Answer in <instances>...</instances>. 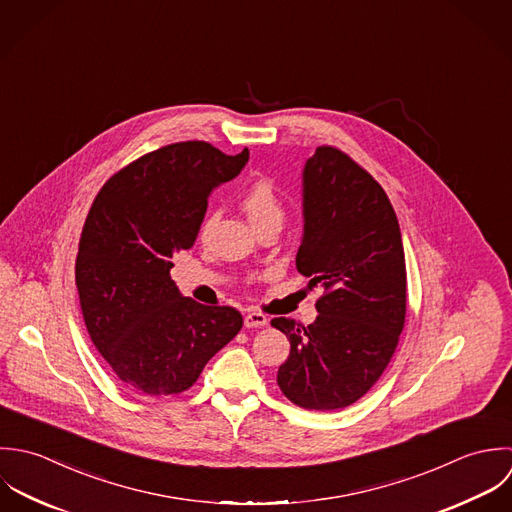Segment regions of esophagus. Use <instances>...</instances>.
I'll return each mask as SVG.
<instances>
[{"instance_id": "1", "label": "esophagus", "mask_w": 512, "mask_h": 512, "mask_svg": "<svg viewBox=\"0 0 512 512\" xmlns=\"http://www.w3.org/2000/svg\"><path fill=\"white\" fill-rule=\"evenodd\" d=\"M267 324H269V318L263 312H249L245 316V326L247 328H261V326H267Z\"/></svg>"}]
</instances>
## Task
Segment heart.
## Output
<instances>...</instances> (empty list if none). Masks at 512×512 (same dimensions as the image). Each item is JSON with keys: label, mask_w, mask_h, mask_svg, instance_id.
<instances>
[{"label": "heart", "mask_w": 512, "mask_h": 512, "mask_svg": "<svg viewBox=\"0 0 512 512\" xmlns=\"http://www.w3.org/2000/svg\"><path fill=\"white\" fill-rule=\"evenodd\" d=\"M241 207L245 209L249 221L253 223V227L271 221V219H281L285 215L283 204L277 196V190L273 186V182L261 178L255 180L253 184H249L243 194H241ZM207 227V221L204 223V229Z\"/></svg>", "instance_id": "heart-1"}]
</instances>
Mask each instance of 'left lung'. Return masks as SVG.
Segmentation results:
<instances>
[{
    "label": "left lung",
    "instance_id": "1",
    "mask_svg": "<svg viewBox=\"0 0 512 512\" xmlns=\"http://www.w3.org/2000/svg\"><path fill=\"white\" fill-rule=\"evenodd\" d=\"M303 215L297 269L324 293L312 324L271 320L291 342L277 384L301 408L332 411L358 402L396 352L406 322V257L386 192L338 148L318 146L308 158Z\"/></svg>",
    "mask_w": 512,
    "mask_h": 512
}]
</instances>
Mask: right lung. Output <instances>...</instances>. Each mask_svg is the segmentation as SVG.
Returning a JSON list of instances; mask_svg holds the SVG:
<instances>
[{"label":"right lung","instance_id":"obj_1","mask_svg":"<svg viewBox=\"0 0 512 512\" xmlns=\"http://www.w3.org/2000/svg\"><path fill=\"white\" fill-rule=\"evenodd\" d=\"M249 150L227 156L176 142L116 172L87 215L75 281L93 344L130 390L182 394L243 326L231 307L182 297L172 257L190 249L213 188L233 180Z\"/></svg>","mask_w":512,"mask_h":512}]
</instances>
